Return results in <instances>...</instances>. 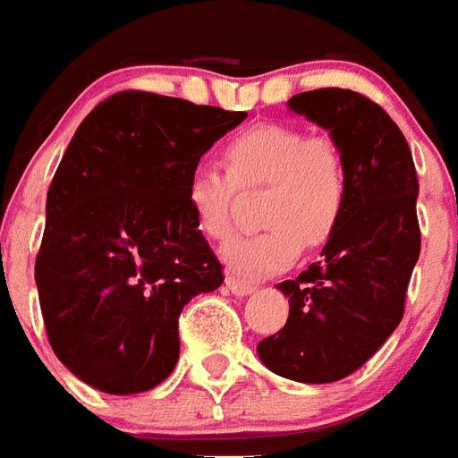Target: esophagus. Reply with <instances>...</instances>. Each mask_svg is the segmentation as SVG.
<instances>
[{
  "label": "esophagus",
  "mask_w": 458,
  "mask_h": 458,
  "mask_svg": "<svg viewBox=\"0 0 458 458\" xmlns=\"http://www.w3.org/2000/svg\"><path fill=\"white\" fill-rule=\"evenodd\" d=\"M226 287L236 294V297H243V294H250V292L256 290L250 282L246 280H239V277H226Z\"/></svg>",
  "instance_id": "34e87169"
}]
</instances>
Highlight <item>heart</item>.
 I'll return each instance as SVG.
<instances>
[{
    "label": "heart",
    "mask_w": 458,
    "mask_h": 458,
    "mask_svg": "<svg viewBox=\"0 0 458 458\" xmlns=\"http://www.w3.org/2000/svg\"><path fill=\"white\" fill-rule=\"evenodd\" d=\"M226 170L195 168L185 198L208 239L232 233V202L239 191L263 188L256 233L233 236L222 249L226 267L243 277L277 273L292 266L301 246L318 249L338 232L350 195V174L338 142L309 137L282 123L253 125L225 147Z\"/></svg>",
    "instance_id": "b5f03b06"
}]
</instances>
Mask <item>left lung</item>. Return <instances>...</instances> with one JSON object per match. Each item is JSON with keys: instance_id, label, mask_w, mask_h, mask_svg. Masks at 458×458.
<instances>
[{"instance_id": "1", "label": "left lung", "mask_w": 458, "mask_h": 458, "mask_svg": "<svg viewBox=\"0 0 458 458\" xmlns=\"http://www.w3.org/2000/svg\"><path fill=\"white\" fill-rule=\"evenodd\" d=\"M290 108L338 142L350 195L323 260L277 284L290 316L258 343V357L284 379L331 384L357 372L403 318L420 256L418 174L403 132L372 98L316 89L292 96Z\"/></svg>"}]
</instances>
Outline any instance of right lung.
<instances>
[{
    "label": "right lung",
    "mask_w": 458,
    "mask_h": 458,
    "mask_svg": "<svg viewBox=\"0 0 458 458\" xmlns=\"http://www.w3.org/2000/svg\"><path fill=\"white\" fill-rule=\"evenodd\" d=\"M243 111L120 91L89 113L47 191L36 284L47 340L103 394L149 391L178 362V316L225 282L185 198Z\"/></svg>",
    "instance_id": "1"
}]
</instances>
